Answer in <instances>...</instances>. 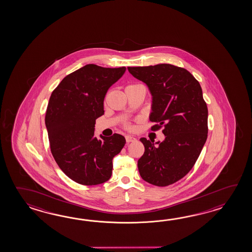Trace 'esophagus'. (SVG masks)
Here are the masks:
<instances>
[{"label": "esophagus", "mask_w": 252, "mask_h": 252, "mask_svg": "<svg viewBox=\"0 0 252 252\" xmlns=\"http://www.w3.org/2000/svg\"><path fill=\"white\" fill-rule=\"evenodd\" d=\"M125 139H126V142L127 143H129V142H132L134 140H136V139L132 137V136H129V135H127V136H125Z\"/></svg>", "instance_id": "obj_1"}]
</instances>
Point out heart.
<instances>
[{
    "label": "heart",
    "instance_id": "heart-1",
    "mask_svg": "<svg viewBox=\"0 0 252 252\" xmlns=\"http://www.w3.org/2000/svg\"><path fill=\"white\" fill-rule=\"evenodd\" d=\"M125 128H127V129H132L133 127H132V125H130V124H125Z\"/></svg>",
    "mask_w": 252,
    "mask_h": 252
}]
</instances>
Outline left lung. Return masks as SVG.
Instances as JSON below:
<instances>
[{
  "label": "left lung",
  "instance_id": "8db88e82",
  "mask_svg": "<svg viewBox=\"0 0 252 252\" xmlns=\"http://www.w3.org/2000/svg\"><path fill=\"white\" fill-rule=\"evenodd\" d=\"M152 95L151 130L161 128L162 142L139 139L145 147L138 161L140 177L157 187L177 182L192 169L208 133V109L198 81L188 70L170 64L128 67Z\"/></svg>",
  "mask_w": 252,
  "mask_h": 252
}]
</instances>
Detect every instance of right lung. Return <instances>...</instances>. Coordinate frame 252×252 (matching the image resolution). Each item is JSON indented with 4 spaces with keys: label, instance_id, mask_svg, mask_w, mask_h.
I'll return each instance as SVG.
<instances>
[{
    "label": "right lung",
    "instance_id": "obj_1",
    "mask_svg": "<svg viewBox=\"0 0 252 252\" xmlns=\"http://www.w3.org/2000/svg\"><path fill=\"white\" fill-rule=\"evenodd\" d=\"M125 71V66L86 64L66 75L49 98L45 124L51 153L60 169L80 185L108 181L113 173V158L126 143L120 134L98 139L94 132L95 120L104 113L108 89Z\"/></svg>",
    "mask_w": 252,
    "mask_h": 252
}]
</instances>
